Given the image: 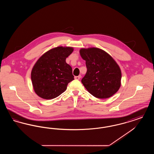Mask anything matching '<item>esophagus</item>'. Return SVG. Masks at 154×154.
I'll use <instances>...</instances> for the list:
<instances>
[{"instance_id":"34e87169","label":"esophagus","mask_w":154,"mask_h":154,"mask_svg":"<svg viewBox=\"0 0 154 154\" xmlns=\"http://www.w3.org/2000/svg\"><path fill=\"white\" fill-rule=\"evenodd\" d=\"M81 77V75H79V76H75V77H74V79H75V80H80Z\"/></svg>"}]
</instances>
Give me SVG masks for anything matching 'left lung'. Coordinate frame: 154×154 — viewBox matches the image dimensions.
I'll return each mask as SVG.
<instances>
[{
  "instance_id": "8db88e82",
  "label": "left lung",
  "mask_w": 154,
  "mask_h": 154,
  "mask_svg": "<svg viewBox=\"0 0 154 154\" xmlns=\"http://www.w3.org/2000/svg\"><path fill=\"white\" fill-rule=\"evenodd\" d=\"M81 58L86 62L87 71L81 82L88 92L99 99L114 95L121 87V70L117 63L102 49L81 48Z\"/></svg>"
}]
</instances>
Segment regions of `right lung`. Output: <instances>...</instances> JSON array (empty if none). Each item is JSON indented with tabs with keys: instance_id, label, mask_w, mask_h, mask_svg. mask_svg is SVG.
I'll use <instances>...</instances> for the list:
<instances>
[{
	"instance_id": "right-lung-1",
	"label": "right lung",
	"mask_w": 154,
	"mask_h": 154,
	"mask_svg": "<svg viewBox=\"0 0 154 154\" xmlns=\"http://www.w3.org/2000/svg\"><path fill=\"white\" fill-rule=\"evenodd\" d=\"M73 47L59 46L45 52L37 60L31 72L33 89L44 99H52L64 92L67 84L74 80L72 68L66 59Z\"/></svg>"
}]
</instances>
